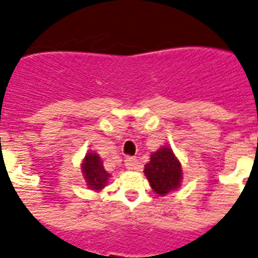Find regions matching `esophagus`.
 <instances>
[{
	"instance_id": "1",
	"label": "esophagus",
	"mask_w": 258,
	"mask_h": 258,
	"mask_svg": "<svg viewBox=\"0 0 258 258\" xmlns=\"http://www.w3.org/2000/svg\"><path fill=\"white\" fill-rule=\"evenodd\" d=\"M125 167L127 169H137L140 167L139 161L135 157H126V160H125Z\"/></svg>"
}]
</instances>
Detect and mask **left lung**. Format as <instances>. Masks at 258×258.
<instances>
[{"mask_svg": "<svg viewBox=\"0 0 258 258\" xmlns=\"http://www.w3.org/2000/svg\"><path fill=\"white\" fill-rule=\"evenodd\" d=\"M145 176L153 191L165 195L179 188L181 181V164L171 148L163 147L151 155V161L144 168Z\"/></svg>", "mask_w": 258, "mask_h": 258, "instance_id": "1", "label": "left lung"}]
</instances>
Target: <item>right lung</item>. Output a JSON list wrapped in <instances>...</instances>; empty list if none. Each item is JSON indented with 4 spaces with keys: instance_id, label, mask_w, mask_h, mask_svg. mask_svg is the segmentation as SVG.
<instances>
[{
    "instance_id": "add662e5",
    "label": "right lung",
    "mask_w": 258,
    "mask_h": 258,
    "mask_svg": "<svg viewBox=\"0 0 258 258\" xmlns=\"http://www.w3.org/2000/svg\"><path fill=\"white\" fill-rule=\"evenodd\" d=\"M82 172L86 179V183L89 188L99 191L103 187H106L110 175L103 168V161L97 153H87L85 160L82 163Z\"/></svg>"
}]
</instances>
